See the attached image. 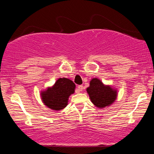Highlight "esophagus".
Listing matches in <instances>:
<instances>
[{"label": "esophagus", "mask_w": 154, "mask_h": 154, "mask_svg": "<svg viewBox=\"0 0 154 154\" xmlns=\"http://www.w3.org/2000/svg\"><path fill=\"white\" fill-rule=\"evenodd\" d=\"M83 89V86L82 85H78L77 86V91L78 92H81Z\"/></svg>", "instance_id": "esophagus-1"}]
</instances>
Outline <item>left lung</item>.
<instances>
[{
  "label": "left lung",
  "mask_w": 154,
  "mask_h": 154,
  "mask_svg": "<svg viewBox=\"0 0 154 154\" xmlns=\"http://www.w3.org/2000/svg\"><path fill=\"white\" fill-rule=\"evenodd\" d=\"M86 91L92 103L99 109L109 106L117 98V90L110 85H104L98 78L91 79L90 86Z\"/></svg>",
  "instance_id": "left-lung-1"
}]
</instances>
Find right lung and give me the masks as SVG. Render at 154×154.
<instances>
[{
	"instance_id": "right-lung-1",
	"label": "right lung",
	"mask_w": 154,
	"mask_h": 154,
	"mask_svg": "<svg viewBox=\"0 0 154 154\" xmlns=\"http://www.w3.org/2000/svg\"><path fill=\"white\" fill-rule=\"evenodd\" d=\"M75 87L71 79L63 77L58 79L52 87L41 91L43 103L53 110H61L68 104L69 97L75 93Z\"/></svg>"
}]
</instances>
